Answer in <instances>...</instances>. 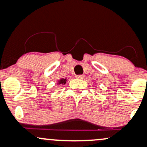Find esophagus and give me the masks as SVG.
<instances>
[{"label": "esophagus", "instance_id": "esophagus-1", "mask_svg": "<svg viewBox=\"0 0 147 147\" xmlns=\"http://www.w3.org/2000/svg\"><path fill=\"white\" fill-rule=\"evenodd\" d=\"M76 78L77 79H83L84 78V76H83V75H77L76 76Z\"/></svg>", "mask_w": 147, "mask_h": 147}]
</instances>
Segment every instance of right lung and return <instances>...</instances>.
Listing matches in <instances>:
<instances>
[{
  "mask_svg": "<svg viewBox=\"0 0 147 147\" xmlns=\"http://www.w3.org/2000/svg\"><path fill=\"white\" fill-rule=\"evenodd\" d=\"M66 82H67V78H62L61 80H58L57 84H58V85H60V84H65L66 83Z\"/></svg>",
  "mask_w": 147,
  "mask_h": 147,
  "instance_id": "right-lung-1",
  "label": "right lung"
}]
</instances>
